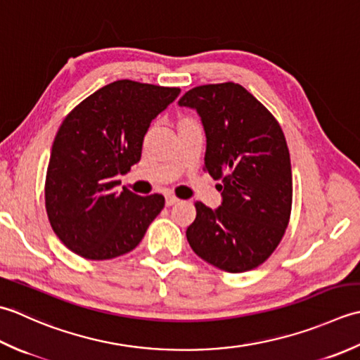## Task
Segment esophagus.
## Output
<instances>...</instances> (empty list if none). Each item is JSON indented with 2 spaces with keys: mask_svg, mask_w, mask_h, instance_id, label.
I'll use <instances>...</instances> for the list:
<instances>
[{
  "mask_svg": "<svg viewBox=\"0 0 360 360\" xmlns=\"http://www.w3.org/2000/svg\"><path fill=\"white\" fill-rule=\"evenodd\" d=\"M177 202H179L177 197H174L171 194L166 195V207H172V205H175Z\"/></svg>",
  "mask_w": 360,
  "mask_h": 360,
  "instance_id": "34e87169",
  "label": "esophagus"
}]
</instances>
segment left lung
Instances as JSON below:
<instances>
[{
  "label": "left lung",
  "instance_id": "8db88e82",
  "mask_svg": "<svg viewBox=\"0 0 360 360\" xmlns=\"http://www.w3.org/2000/svg\"><path fill=\"white\" fill-rule=\"evenodd\" d=\"M180 107L200 116L205 169L222 180L221 207L195 202L186 238L197 256L230 274L266 261L288 229L292 208L289 149L274 115L239 84L195 86Z\"/></svg>",
  "mask_w": 360,
  "mask_h": 360
}]
</instances>
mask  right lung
I'll use <instances>...</instances> for the list:
<instances>
[{"mask_svg":"<svg viewBox=\"0 0 360 360\" xmlns=\"http://www.w3.org/2000/svg\"><path fill=\"white\" fill-rule=\"evenodd\" d=\"M179 94L180 88L116 80L63 120L51 149L45 203L51 226L71 252L112 259L141 242L165 197L118 193L116 177L138 163L152 120Z\"/></svg>","mask_w":360,"mask_h":360,"instance_id":"1","label":"right lung"}]
</instances>
